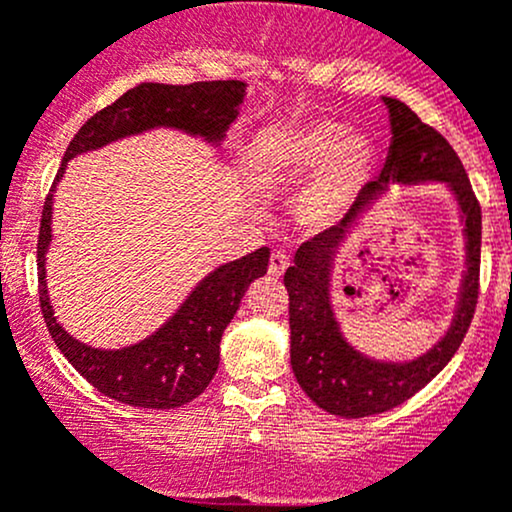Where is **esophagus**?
<instances>
[{"label":"esophagus","instance_id":"1","mask_svg":"<svg viewBox=\"0 0 512 512\" xmlns=\"http://www.w3.org/2000/svg\"><path fill=\"white\" fill-rule=\"evenodd\" d=\"M286 267H289V255L282 250H274L272 257H269V277L279 279L286 272Z\"/></svg>","mask_w":512,"mask_h":512}]
</instances>
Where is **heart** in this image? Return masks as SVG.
<instances>
[{"mask_svg":"<svg viewBox=\"0 0 512 512\" xmlns=\"http://www.w3.org/2000/svg\"><path fill=\"white\" fill-rule=\"evenodd\" d=\"M376 162L379 150L367 133L316 119L262 133L245 165L260 189L303 182L291 211L306 233H323L355 209L372 184Z\"/></svg>","mask_w":512,"mask_h":512,"instance_id":"1","label":"heart"}]
</instances>
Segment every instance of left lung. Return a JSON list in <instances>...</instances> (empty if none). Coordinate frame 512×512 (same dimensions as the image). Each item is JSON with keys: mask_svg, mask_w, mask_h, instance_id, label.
<instances>
[{"mask_svg": "<svg viewBox=\"0 0 512 512\" xmlns=\"http://www.w3.org/2000/svg\"><path fill=\"white\" fill-rule=\"evenodd\" d=\"M391 145L379 179L335 228L303 243L286 269L289 291L291 369L301 389L323 411L340 418H367L391 411L430 384L462 345L479 299L481 209L462 160L435 128L418 119L401 99L384 97ZM442 183L458 206L465 240V272L453 320L430 351L413 360H376L359 353L341 333L332 306V272L341 247L358 221L397 186Z\"/></svg>", "mask_w": 512, "mask_h": 512, "instance_id": "8db88e82", "label": "left lung"}]
</instances>
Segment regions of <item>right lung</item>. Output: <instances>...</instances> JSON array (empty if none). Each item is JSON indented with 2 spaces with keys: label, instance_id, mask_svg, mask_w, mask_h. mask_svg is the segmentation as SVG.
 Masks as SVG:
<instances>
[{
  "label": "right lung",
  "instance_id": "right-lung-1",
  "mask_svg": "<svg viewBox=\"0 0 512 512\" xmlns=\"http://www.w3.org/2000/svg\"><path fill=\"white\" fill-rule=\"evenodd\" d=\"M247 84L238 80L160 84L140 82L111 106L94 114L67 145L55 174L38 233V291L41 311L67 362L104 396L138 408H179L204 393L221 362V338L238 313L247 286L265 277L269 247L206 274L155 333L119 350H101L72 338L55 318L48 294L46 255L53 240V194L72 157L106 148L116 140L170 128L221 148L238 119Z\"/></svg>",
  "mask_w": 512,
  "mask_h": 512
}]
</instances>
